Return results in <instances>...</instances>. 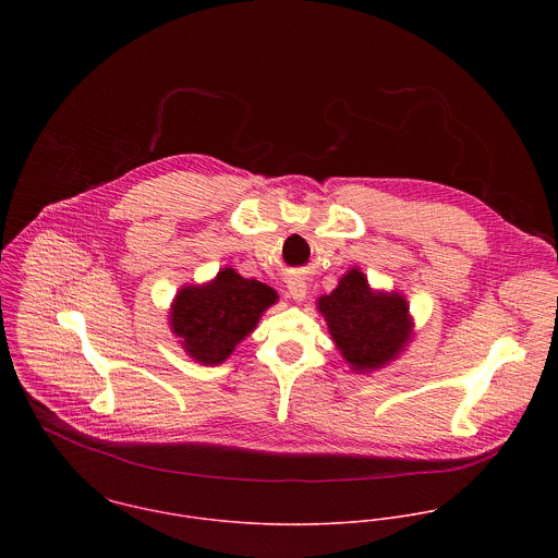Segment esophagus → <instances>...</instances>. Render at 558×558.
Segmentation results:
<instances>
[{"label":"esophagus","instance_id":"esophagus-1","mask_svg":"<svg viewBox=\"0 0 558 558\" xmlns=\"http://www.w3.org/2000/svg\"><path fill=\"white\" fill-rule=\"evenodd\" d=\"M288 294H290V299H294V301H303L305 294H307V283H305L301 277L288 279Z\"/></svg>","mask_w":558,"mask_h":558}]
</instances>
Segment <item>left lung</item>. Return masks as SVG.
Wrapping results in <instances>:
<instances>
[{
    "mask_svg": "<svg viewBox=\"0 0 558 558\" xmlns=\"http://www.w3.org/2000/svg\"><path fill=\"white\" fill-rule=\"evenodd\" d=\"M328 332L354 372H372L398 359L412 335L410 307L398 292H376L359 268L318 299Z\"/></svg>",
    "mask_w": 558,
    "mask_h": 558,
    "instance_id": "left-lung-1",
    "label": "left lung"
}]
</instances>
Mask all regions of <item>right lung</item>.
<instances>
[{
    "label": "right lung",
    "instance_id": "add662e5",
    "mask_svg": "<svg viewBox=\"0 0 558 558\" xmlns=\"http://www.w3.org/2000/svg\"><path fill=\"white\" fill-rule=\"evenodd\" d=\"M277 299V292L266 283L244 279L234 268H223L210 283L184 286L175 294L169 324L193 361L219 365Z\"/></svg>",
    "mask_w": 558,
    "mask_h": 558
}]
</instances>
